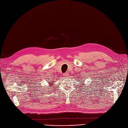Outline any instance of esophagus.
<instances>
[{
  "label": "esophagus",
  "mask_w": 128,
  "mask_h": 128,
  "mask_svg": "<svg viewBox=\"0 0 128 128\" xmlns=\"http://www.w3.org/2000/svg\"><path fill=\"white\" fill-rule=\"evenodd\" d=\"M63 75H64L63 76H65V77H68V76L69 74H68V73H64V74H63Z\"/></svg>",
  "instance_id": "1"
}]
</instances>
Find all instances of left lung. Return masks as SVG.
Returning <instances> with one entry per match:
<instances>
[{"label":"left lung","mask_w":128,"mask_h":128,"mask_svg":"<svg viewBox=\"0 0 128 128\" xmlns=\"http://www.w3.org/2000/svg\"><path fill=\"white\" fill-rule=\"evenodd\" d=\"M79 82H81V83H82V84H81V86H84V84H83V82H84V81H83V80H81V81H79Z\"/></svg>","instance_id":"left-lung-1"}]
</instances>
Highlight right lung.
<instances>
[{
  "label": "right lung",
  "instance_id": "1",
  "mask_svg": "<svg viewBox=\"0 0 128 128\" xmlns=\"http://www.w3.org/2000/svg\"><path fill=\"white\" fill-rule=\"evenodd\" d=\"M51 83H52V82H50V84H51ZM52 83H53V82H52ZM53 84H51V85H50V86H53Z\"/></svg>",
  "mask_w": 128,
  "mask_h": 128
}]
</instances>
